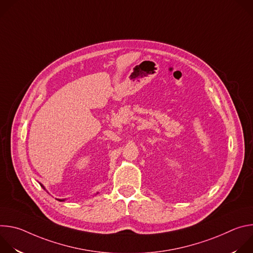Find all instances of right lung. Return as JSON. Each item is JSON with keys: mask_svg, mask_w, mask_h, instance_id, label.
I'll use <instances>...</instances> for the list:
<instances>
[{"mask_svg": "<svg viewBox=\"0 0 253 253\" xmlns=\"http://www.w3.org/2000/svg\"><path fill=\"white\" fill-rule=\"evenodd\" d=\"M41 186H42V187H43V188H44V186H43V185H42V184H41ZM44 189H45V188H44ZM58 200H59V201H64V199H58Z\"/></svg>", "mask_w": 253, "mask_h": 253, "instance_id": "1", "label": "right lung"}]
</instances>
